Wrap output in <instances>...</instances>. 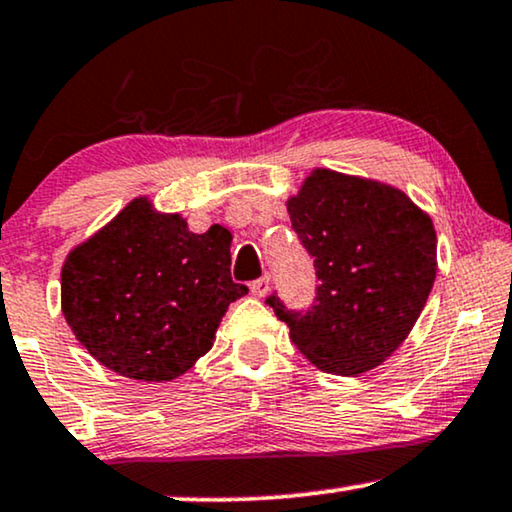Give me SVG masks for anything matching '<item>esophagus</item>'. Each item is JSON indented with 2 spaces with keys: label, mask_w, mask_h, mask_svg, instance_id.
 Returning a JSON list of instances; mask_svg holds the SVG:
<instances>
[{
  "label": "esophagus",
  "mask_w": 512,
  "mask_h": 512,
  "mask_svg": "<svg viewBox=\"0 0 512 512\" xmlns=\"http://www.w3.org/2000/svg\"><path fill=\"white\" fill-rule=\"evenodd\" d=\"M269 288H271L269 276H262V278H257V281L250 283V290H252V295H255V297H264L269 293Z\"/></svg>",
  "instance_id": "obj_1"
}]
</instances>
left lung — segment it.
<instances>
[{
    "mask_svg": "<svg viewBox=\"0 0 512 512\" xmlns=\"http://www.w3.org/2000/svg\"><path fill=\"white\" fill-rule=\"evenodd\" d=\"M288 215L319 286L309 309H288L276 293L267 304L321 371L359 375L383 364L435 283L432 219L399 189L333 170L309 174Z\"/></svg>",
    "mask_w": 512,
    "mask_h": 512,
    "instance_id": "8db88e82",
    "label": "left lung"
}]
</instances>
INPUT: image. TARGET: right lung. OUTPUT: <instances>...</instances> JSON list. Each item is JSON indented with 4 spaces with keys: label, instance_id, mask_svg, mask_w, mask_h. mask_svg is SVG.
Instances as JSON below:
<instances>
[{
    "label": "right lung",
    "instance_id": "right-lung-1",
    "mask_svg": "<svg viewBox=\"0 0 512 512\" xmlns=\"http://www.w3.org/2000/svg\"><path fill=\"white\" fill-rule=\"evenodd\" d=\"M245 293L231 281L224 226L193 234L146 198L77 245L61 271V307L75 338L103 366L141 383L189 371L212 347L226 307Z\"/></svg>",
    "mask_w": 512,
    "mask_h": 512
}]
</instances>
